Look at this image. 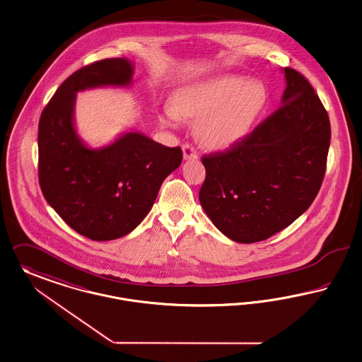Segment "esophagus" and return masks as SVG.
<instances>
[{"instance_id": "1", "label": "esophagus", "mask_w": 362, "mask_h": 362, "mask_svg": "<svg viewBox=\"0 0 362 362\" xmlns=\"http://www.w3.org/2000/svg\"><path fill=\"white\" fill-rule=\"evenodd\" d=\"M182 153H184V159L185 160H196L199 158L196 150L190 144H184L182 146Z\"/></svg>"}]
</instances>
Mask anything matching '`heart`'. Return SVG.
Returning <instances> with one entry per match:
<instances>
[{
	"label": "heart",
	"instance_id": "heart-1",
	"mask_svg": "<svg viewBox=\"0 0 362 362\" xmlns=\"http://www.w3.org/2000/svg\"><path fill=\"white\" fill-rule=\"evenodd\" d=\"M266 87L245 77L221 76L184 87L174 94L163 121L177 124L180 115L197 119L196 136L209 148L235 146L252 131L267 105Z\"/></svg>",
	"mask_w": 362,
	"mask_h": 362
}]
</instances>
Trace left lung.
<instances>
[{"mask_svg":"<svg viewBox=\"0 0 362 362\" xmlns=\"http://www.w3.org/2000/svg\"><path fill=\"white\" fill-rule=\"evenodd\" d=\"M281 107L226 153L203 158L200 204L212 223L240 244L290 226L323 182L331 127L323 103L300 72L284 68Z\"/></svg>","mask_w":362,"mask_h":362,"instance_id":"1","label":"left lung"}]
</instances>
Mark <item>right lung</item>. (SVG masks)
<instances>
[{
  "mask_svg": "<svg viewBox=\"0 0 362 362\" xmlns=\"http://www.w3.org/2000/svg\"><path fill=\"white\" fill-rule=\"evenodd\" d=\"M134 74V62L125 57L87 65L58 87L39 119L42 193L69 228L94 241L117 240L137 228L182 160L180 147H165L140 132H122L100 148L77 134V93L129 87Z\"/></svg>",
  "mask_w": 362,
  "mask_h": 362,
  "instance_id": "obj_1",
  "label": "right lung"
}]
</instances>
